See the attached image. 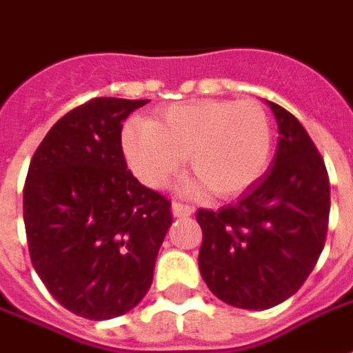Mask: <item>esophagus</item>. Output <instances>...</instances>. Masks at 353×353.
<instances>
[{
    "label": "esophagus",
    "instance_id": "34e87169",
    "mask_svg": "<svg viewBox=\"0 0 353 353\" xmlns=\"http://www.w3.org/2000/svg\"><path fill=\"white\" fill-rule=\"evenodd\" d=\"M193 212H194L193 206L183 204V202H174V204H172V214H174L176 218H185V216H191Z\"/></svg>",
    "mask_w": 353,
    "mask_h": 353
}]
</instances>
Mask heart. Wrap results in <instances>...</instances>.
I'll list each match as a JSON object with an SVG mask.
<instances>
[{"label":"heart","mask_w":353,"mask_h":353,"mask_svg":"<svg viewBox=\"0 0 353 353\" xmlns=\"http://www.w3.org/2000/svg\"><path fill=\"white\" fill-rule=\"evenodd\" d=\"M130 168L152 189L166 187L189 154L196 176L187 191L219 199L245 193L270 164L271 124L252 99H204L164 108L157 120L134 118L122 132Z\"/></svg>","instance_id":"b5f03b06"}]
</instances>
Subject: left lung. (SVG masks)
I'll return each instance as SVG.
<instances>
[{
    "label": "left lung",
    "mask_w": 353,
    "mask_h": 353,
    "mask_svg": "<svg viewBox=\"0 0 353 353\" xmlns=\"http://www.w3.org/2000/svg\"><path fill=\"white\" fill-rule=\"evenodd\" d=\"M279 128L271 166L235 204L196 212L202 229L199 270L229 305L268 310L304 285L321 256L331 185L304 125L268 101Z\"/></svg>",
    "instance_id": "left-lung-1"
}]
</instances>
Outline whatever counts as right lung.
Returning <instances> with one entry per match:
<instances>
[{
  "label": "right lung",
  "instance_id": "obj_1",
  "mask_svg": "<svg viewBox=\"0 0 353 353\" xmlns=\"http://www.w3.org/2000/svg\"><path fill=\"white\" fill-rule=\"evenodd\" d=\"M149 101L95 97L61 118L34 152L24 183L32 265L68 312L112 319L149 292L170 201L137 181L122 122Z\"/></svg>",
  "mask_w": 353,
  "mask_h": 353
}]
</instances>
